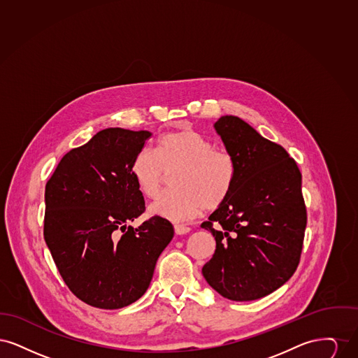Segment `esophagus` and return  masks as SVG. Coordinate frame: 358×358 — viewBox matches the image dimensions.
I'll return each mask as SVG.
<instances>
[{"label":"esophagus","mask_w":358,"mask_h":358,"mask_svg":"<svg viewBox=\"0 0 358 358\" xmlns=\"http://www.w3.org/2000/svg\"><path fill=\"white\" fill-rule=\"evenodd\" d=\"M174 232H176V235H187L190 232V228L187 225H182V224H176L174 225Z\"/></svg>","instance_id":"obj_1"}]
</instances>
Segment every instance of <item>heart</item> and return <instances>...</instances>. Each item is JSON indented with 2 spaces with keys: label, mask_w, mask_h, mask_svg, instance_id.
<instances>
[{
  "label": "heart",
  "mask_w": 358,
  "mask_h": 358,
  "mask_svg": "<svg viewBox=\"0 0 358 358\" xmlns=\"http://www.w3.org/2000/svg\"><path fill=\"white\" fill-rule=\"evenodd\" d=\"M174 190L150 205V215L184 220L205 208L216 209L229 197L236 164L231 154L215 149L210 139L192 127H181L161 136L157 149L143 148L134 155L131 174L139 190L155 199L168 177Z\"/></svg>",
  "instance_id": "heart-1"
}]
</instances>
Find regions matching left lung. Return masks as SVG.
Here are the masks:
<instances>
[{
	"mask_svg": "<svg viewBox=\"0 0 358 358\" xmlns=\"http://www.w3.org/2000/svg\"><path fill=\"white\" fill-rule=\"evenodd\" d=\"M236 164L229 197L201 224L216 240L205 263L208 285L231 301H255L295 273L305 238L302 174L278 143L247 122L224 115L215 124Z\"/></svg>",
	"mask_w": 358,
	"mask_h": 358,
	"instance_id": "obj_1",
	"label": "left lung"
}]
</instances>
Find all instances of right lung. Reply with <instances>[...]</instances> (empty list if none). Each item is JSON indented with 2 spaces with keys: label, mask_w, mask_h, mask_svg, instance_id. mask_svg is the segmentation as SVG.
I'll list each match as a JSON object with an SVG mask.
<instances>
[{
  "label": "right lung",
  "mask_w": 358,
  "mask_h": 358,
  "mask_svg": "<svg viewBox=\"0 0 358 358\" xmlns=\"http://www.w3.org/2000/svg\"><path fill=\"white\" fill-rule=\"evenodd\" d=\"M150 131L110 127L59 162L45 185L44 238L69 289L90 306L115 310L138 301L174 229L145 212L131 174Z\"/></svg>",
  "instance_id": "obj_1"
}]
</instances>
